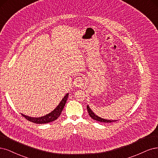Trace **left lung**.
<instances>
[{
	"label": "left lung",
	"instance_id": "obj_1",
	"mask_svg": "<svg viewBox=\"0 0 158 158\" xmlns=\"http://www.w3.org/2000/svg\"><path fill=\"white\" fill-rule=\"evenodd\" d=\"M86 108H87V111L89 112V115L91 117V118H93L94 120L96 121H98L100 122H104V123H112V122H115L118 120H109V119H105L100 118V117H98V115H96L93 111L91 110V109L90 108V107L89 105H87L86 106Z\"/></svg>",
	"mask_w": 158,
	"mask_h": 158
}]
</instances>
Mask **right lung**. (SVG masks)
Segmentation results:
<instances>
[{
  "label": "right lung",
  "mask_w": 158,
  "mask_h": 158,
  "mask_svg": "<svg viewBox=\"0 0 158 158\" xmlns=\"http://www.w3.org/2000/svg\"><path fill=\"white\" fill-rule=\"evenodd\" d=\"M68 93L66 94L65 96L62 98V100H61L60 104L57 106L56 108L53 111H52L51 112L49 113L48 114H47L46 115L40 117V118H32V117L25 115L23 114H22V115L24 118H25V119L35 123L44 124L50 123V122H52L58 118V117L60 115L61 113H62V111L65 105L66 101H67L68 98Z\"/></svg>",
  "instance_id": "right-lung-1"
}]
</instances>
